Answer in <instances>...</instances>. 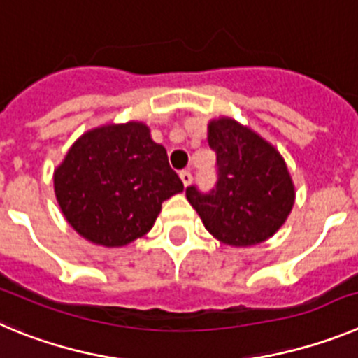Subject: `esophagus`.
<instances>
[{
  "label": "esophagus",
  "instance_id": "34e87169",
  "mask_svg": "<svg viewBox=\"0 0 358 358\" xmlns=\"http://www.w3.org/2000/svg\"><path fill=\"white\" fill-rule=\"evenodd\" d=\"M180 178H182L183 185H191L192 182V173L191 171H187V169H183V171H180Z\"/></svg>",
  "mask_w": 358,
  "mask_h": 358
}]
</instances>
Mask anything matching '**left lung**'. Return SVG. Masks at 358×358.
Returning <instances> with one entry per match:
<instances>
[{"label":"left lung","mask_w":358,"mask_h":358,"mask_svg":"<svg viewBox=\"0 0 358 358\" xmlns=\"http://www.w3.org/2000/svg\"><path fill=\"white\" fill-rule=\"evenodd\" d=\"M217 182L208 192L187 187V199L221 243L251 246L269 239L294 205V185L275 146L230 117L208 124Z\"/></svg>","instance_id":"8db88e82"}]
</instances>
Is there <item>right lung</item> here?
I'll list each match as a JSON object with an SVG mask.
<instances>
[{
  "instance_id": "obj_1",
  "label": "right lung",
  "mask_w": 358,
  "mask_h": 358,
  "mask_svg": "<svg viewBox=\"0 0 358 358\" xmlns=\"http://www.w3.org/2000/svg\"><path fill=\"white\" fill-rule=\"evenodd\" d=\"M53 183L67 223L107 248L127 246L148 234L162 201L183 191L166 148L135 121L83 134L55 169Z\"/></svg>"
}]
</instances>
